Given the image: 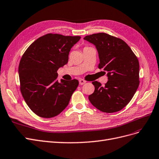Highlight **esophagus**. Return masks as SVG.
I'll return each instance as SVG.
<instances>
[{
	"label": "esophagus",
	"instance_id": "obj_1",
	"mask_svg": "<svg viewBox=\"0 0 159 159\" xmlns=\"http://www.w3.org/2000/svg\"><path fill=\"white\" fill-rule=\"evenodd\" d=\"M85 83H86V81H85L84 80H83V79H80V80H79V84L83 85V84H85Z\"/></svg>",
	"mask_w": 159,
	"mask_h": 159
}]
</instances>
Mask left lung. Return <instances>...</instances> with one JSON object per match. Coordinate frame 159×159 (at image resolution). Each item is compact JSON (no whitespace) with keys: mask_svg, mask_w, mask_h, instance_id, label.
<instances>
[{"mask_svg":"<svg viewBox=\"0 0 159 159\" xmlns=\"http://www.w3.org/2000/svg\"><path fill=\"white\" fill-rule=\"evenodd\" d=\"M84 39L95 45L98 51V67L107 72L104 86L93 81L90 103L106 113L122 110L129 103L139 84V64L135 55L124 41L105 33L86 35ZM104 71V73H106Z\"/></svg>","mask_w":159,"mask_h":159,"instance_id":"1","label":"left lung"}]
</instances>
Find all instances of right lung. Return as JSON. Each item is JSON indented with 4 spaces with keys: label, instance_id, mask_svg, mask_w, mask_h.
<instances>
[{
    "label": "right lung",
    "instance_id": "1",
    "mask_svg": "<svg viewBox=\"0 0 159 159\" xmlns=\"http://www.w3.org/2000/svg\"><path fill=\"white\" fill-rule=\"evenodd\" d=\"M80 39L46 34L30 45L22 57L18 67L20 90L28 107L38 116L55 117L68 106L79 81H58L57 71L68 63L70 49Z\"/></svg>",
    "mask_w": 159,
    "mask_h": 159
}]
</instances>
